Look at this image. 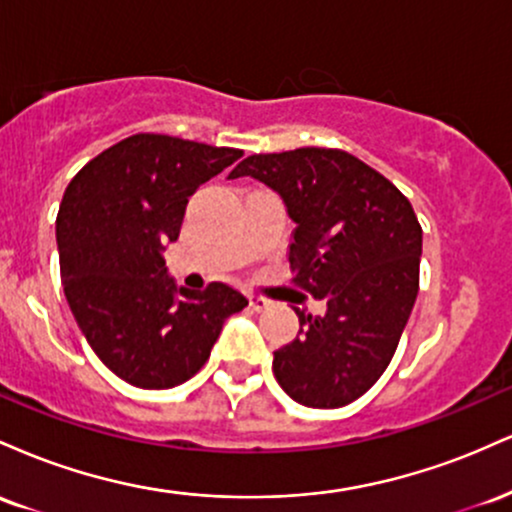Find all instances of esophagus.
Returning <instances> with one entry per match:
<instances>
[{
  "label": "esophagus",
  "mask_w": 512,
  "mask_h": 512,
  "mask_svg": "<svg viewBox=\"0 0 512 512\" xmlns=\"http://www.w3.org/2000/svg\"><path fill=\"white\" fill-rule=\"evenodd\" d=\"M269 305H272V301H267V298H262V296H250V308L257 310V313H260V310H267Z\"/></svg>",
  "instance_id": "esophagus-1"
}]
</instances>
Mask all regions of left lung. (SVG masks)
I'll return each instance as SVG.
<instances>
[{"mask_svg":"<svg viewBox=\"0 0 512 512\" xmlns=\"http://www.w3.org/2000/svg\"><path fill=\"white\" fill-rule=\"evenodd\" d=\"M243 175L284 199L293 284L327 303L322 317L293 308L301 330L274 351L276 383L303 407H344L395 356L419 293V219L385 175L342 149L255 154L228 178Z\"/></svg>","mask_w":512,"mask_h":512,"instance_id":"left-lung-1","label":"left lung"}]
</instances>
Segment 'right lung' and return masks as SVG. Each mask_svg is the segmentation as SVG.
Masks as SVG:
<instances>
[{
    "mask_svg": "<svg viewBox=\"0 0 512 512\" xmlns=\"http://www.w3.org/2000/svg\"><path fill=\"white\" fill-rule=\"evenodd\" d=\"M240 156L228 146L134 134L88 161L64 190V296L96 356L129 385L166 390L190 380L226 317L248 305L219 281L178 289L163 260L197 187Z\"/></svg>",
    "mask_w": 512,
    "mask_h": 512,
    "instance_id": "right-lung-1",
    "label": "right lung"
}]
</instances>
